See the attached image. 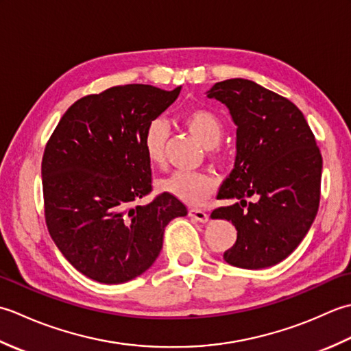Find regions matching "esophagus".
I'll return each instance as SVG.
<instances>
[{"instance_id":"1","label":"esophagus","mask_w":351,"mask_h":351,"mask_svg":"<svg viewBox=\"0 0 351 351\" xmlns=\"http://www.w3.org/2000/svg\"><path fill=\"white\" fill-rule=\"evenodd\" d=\"M189 215H190L191 219H195V220H197V221H200V223H206L208 220H210V217H208V214H206L205 211H202V210H195V208H193V210L189 211Z\"/></svg>"}]
</instances>
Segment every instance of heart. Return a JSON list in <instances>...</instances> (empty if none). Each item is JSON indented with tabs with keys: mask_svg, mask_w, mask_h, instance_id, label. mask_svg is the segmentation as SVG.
Returning a JSON list of instances; mask_svg holds the SVG:
<instances>
[{
	"mask_svg": "<svg viewBox=\"0 0 351 351\" xmlns=\"http://www.w3.org/2000/svg\"><path fill=\"white\" fill-rule=\"evenodd\" d=\"M184 125L205 147L219 145L223 136V125L217 114L206 108H193L182 117ZM167 126L161 119L149 122L141 137V147L152 166H162ZM217 182L206 171L176 170L158 182V189L187 205H202L210 197Z\"/></svg>",
	"mask_w": 351,
	"mask_h": 351,
	"instance_id": "b5f03b06",
	"label": "heart"
}]
</instances>
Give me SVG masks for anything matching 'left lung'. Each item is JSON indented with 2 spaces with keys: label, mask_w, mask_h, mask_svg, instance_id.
I'll return each instance as SVG.
<instances>
[{
  "label": "left lung",
  "mask_w": 351,
  "mask_h": 351,
  "mask_svg": "<svg viewBox=\"0 0 351 351\" xmlns=\"http://www.w3.org/2000/svg\"><path fill=\"white\" fill-rule=\"evenodd\" d=\"M206 96L225 104L237 125L234 169L217 199L240 202L211 214L237 229L223 258L249 270L279 264L306 237L318 211L323 158L314 134L293 102L250 80L220 81ZM252 195L258 202L247 204Z\"/></svg>",
  "instance_id": "1"
}]
</instances>
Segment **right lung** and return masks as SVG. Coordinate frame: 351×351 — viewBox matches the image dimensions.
<instances>
[{
  "instance_id": "right-lung-1",
  "label": "right lung",
  "mask_w": 351,
  "mask_h": 351,
  "mask_svg": "<svg viewBox=\"0 0 351 351\" xmlns=\"http://www.w3.org/2000/svg\"><path fill=\"white\" fill-rule=\"evenodd\" d=\"M180 92L126 84L84 96L48 140L45 220L58 250L87 278L111 285L143 274L160 255L164 229L187 215L167 193L137 205L152 190L141 137Z\"/></svg>"
}]
</instances>
